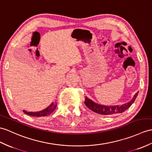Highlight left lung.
I'll return each mask as SVG.
<instances>
[{
  "label": "left lung",
  "instance_id": "left-lung-1",
  "mask_svg": "<svg viewBox=\"0 0 152 152\" xmlns=\"http://www.w3.org/2000/svg\"><path fill=\"white\" fill-rule=\"evenodd\" d=\"M139 92H137L133 99L131 101L126 103L122 105H110V106H107V105H103L95 103L93 101L89 99L87 97H86V100H85L84 103L86 104V106L90 109L91 111H93L98 114L104 115H113L116 113H122L124 112L127 110L132 104L135 102L136 98L138 95Z\"/></svg>",
  "mask_w": 152,
  "mask_h": 152
}]
</instances>
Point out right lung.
<instances>
[{"instance_id":"1","label":"right lung","mask_w":152,"mask_h":152,"mask_svg":"<svg viewBox=\"0 0 152 152\" xmlns=\"http://www.w3.org/2000/svg\"><path fill=\"white\" fill-rule=\"evenodd\" d=\"M57 107V104L54 102H52V103L47 107L46 109H43V110L38 111V112H27L26 111L23 110V112L26 115L33 116H36V117H40V116H45L48 115H50L52 111H54L56 107Z\"/></svg>"}]
</instances>
